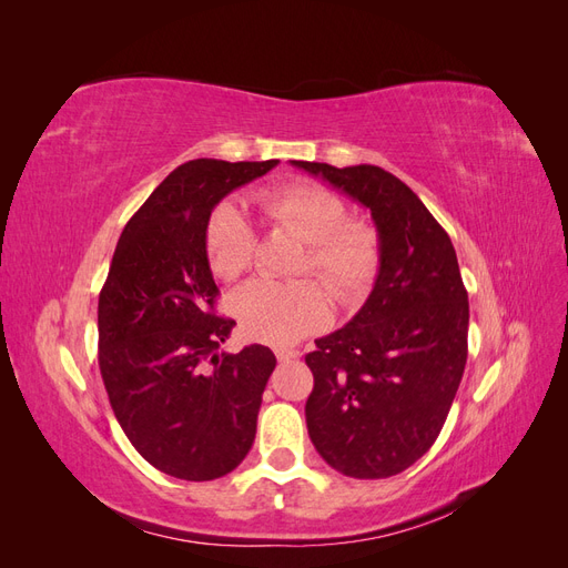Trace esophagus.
Here are the masks:
<instances>
[{"instance_id":"obj_1","label":"esophagus","mask_w":568,"mask_h":568,"mask_svg":"<svg viewBox=\"0 0 568 568\" xmlns=\"http://www.w3.org/2000/svg\"><path fill=\"white\" fill-rule=\"evenodd\" d=\"M274 355H277L280 363H288V359L298 357V351H294V348H274Z\"/></svg>"}]
</instances>
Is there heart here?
<instances>
[{
	"mask_svg": "<svg viewBox=\"0 0 568 568\" xmlns=\"http://www.w3.org/2000/svg\"><path fill=\"white\" fill-rule=\"evenodd\" d=\"M257 209L305 242L298 272H315L334 294L351 303L369 288L379 267V236L363 220H348L343 201L313 182H288L255 196ZM255 236L246 215L232 203L213 211L205 227V253L222 280L242 274L253 257ZM234 315L246 336L286 346L332 320V294L315 280H253L234 294Z\"/></svg>",
	"mask_w": 568,
	"mask_h": 568,
	"instance_id": "1",
	"label": "heart"
}]
</instances>
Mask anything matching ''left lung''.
I'll return each instance as SVG.
<instances>
[{"label":"left lung","mask_w":568,"mask_h":568,"mask_svg":"<svg viewBox=\"0 0 568 568\" xmlns=\"http://www.w3.org/2000/svg\"><path fill=\"white\" fill-rule=\"evenodd\" d=\"M369 209L379 274L343 329L315 341L305 403L322 459L353 478H388L436 443L467 365L469 296L448 232L379 165L294 161Z\"/></svg>","instance_id":"8db88e82"}]
</instances>
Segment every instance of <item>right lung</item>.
Segmentation results:
<instances>
[{"label":"right lung","mask_w":568,"mask_h":568,"mask_svg":"<svg viewBox=\"0 0 568 568\" xmlns=\"http://www.w3.org/2000/svg\"><path fill=\"white\" fill-rule=\"evenodd\" d=\"M277 163L189 161L118 239L99 294V369L120 428L168 476L220 478L253 445L277 357L257 343L217 353L236 322L215 315L205 227L232 189Z\"/></svg>","instance_id":"add662e5"}]
</instances>
